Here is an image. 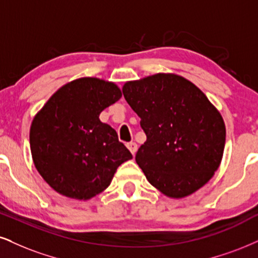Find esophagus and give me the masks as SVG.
<instances>
[{"mask_svg":"<svg viewBox=\"0 0 258 258\" xmlns=\"http://www.w3.org/2000/svg\"><path fill=\"white\" fill-rule=\"evenodd\" d=\"M126 147L130 152H132L133 155H135L136 152H138V145L135 144V142H129V144H126Z\"/></svg>","mask_w":258,"mask_h":258,"instance_id":"1","label":"esophagus"}]
</instances>
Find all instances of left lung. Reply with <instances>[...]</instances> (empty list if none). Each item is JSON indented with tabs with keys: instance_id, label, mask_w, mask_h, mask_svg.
I'll use <instances>...</instances> for the list:
<instances>
[{
	"instance_id": "left-lung-1",
	"label": "left lung",
	"mask_w": 258,
	"mask_h": 258,
	"mask_svg": "<svg viewBox=\"0 0 258 258\" xmlns=\"http://www.w3.org/2000/svg\"><path fill=\"white\" fill-rule=\"evenodd\" d=\"M122 91L147 136L135 160L148 182L172 199L208 183L220 166L226 128L206 94L170 73L128 81Z\"/></svg>"
}]
</instances>
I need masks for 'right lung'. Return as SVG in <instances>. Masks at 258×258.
Wrapping results in <instances>:
<instances>
[{"label": "right lung", "mask_w": 258, "mask_h": 258, "mask_svg": "<svg viewBox=\"0 0 258 258\" xmlns=\"http://www.w3.org/2000/svg\"><path fill=\"white\" fill-rule=\"evenodd\" d=\"M120 97L113 82L76 79L57 90L34 116L32 159L55 191L90 200L110 185L120 164L133 159L116 130L99 119L101 111Z\"/></svg>", "instance_id": "obj_1"}]
</instances>
